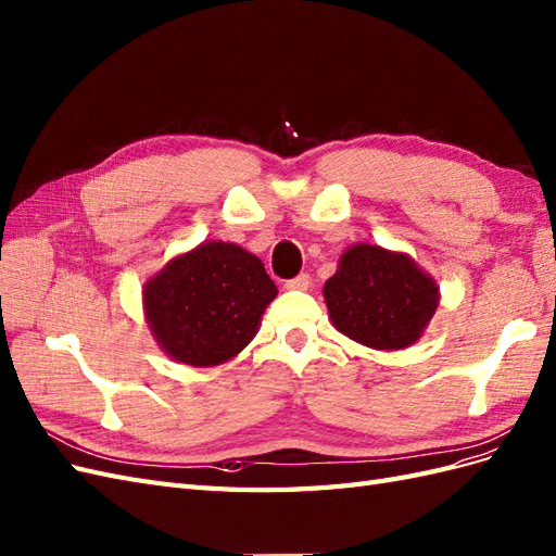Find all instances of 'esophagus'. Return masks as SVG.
I'll use <instances>...</instances> for the list:
<instances>
[{
  "label": "esophagus",
  "mask_w": 556,
  "mask_h": 556,
  "mask_svg": "<svg viewBox=\"0 0 556 556\" xmlns=\"http://www.w3.org/2000/svg\"><path fill=\"white\" fill-rule=\"evenodd\" d=\"M309 283H312V277L303 273V275H298L293 279H287V283H283V287H287L289 291H307Z\"/></svg>",
  "instance_id": "esophagus-1"
}]
</instances>
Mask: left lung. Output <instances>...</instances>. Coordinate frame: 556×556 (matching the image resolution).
Here are the masks:
<instances>
[{
	"label": "left lung",
	"mask_w": 556,
	"mask_h": 556,
	"mask_svg": "<svg viewBox=\"0 0 556 556\" xmlns=\"http://www.w3.org/2000/svg\"><path fill=\"white\" fill-rule=\"evenodd\" d=\"M324 298L342 336L372 349H403L431 321L438 287L405 253L356 244L326 281Z\"/></svg>",
	"instance_id": "1"
}]
</instances>
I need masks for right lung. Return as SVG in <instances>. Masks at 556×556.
<instances>
[{
    "label": "right lung",
    "instance_id": "right-lung-1",
    "mask_svg": "<svg viewBox=\"0 0 556 556\" xmlns=\"http://www.w3.org/2000/svg\"><path fill=\"white\" fill-rule=\"evenodd\" d=\"M275 295V281L253 253L204 242L147 283L144 309L155 340L174 361L207 368L242 352Z\"/></svg>",
    "mask_w": 556,
    "mask_h": 556
}]
</instances>
